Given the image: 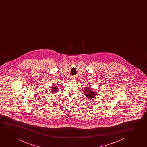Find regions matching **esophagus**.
Returning a JSON list of instances; mask_svg holds the SVG:
<instances>
[{"label":"esophagus","instance_id":"1","mask_svg":"<svg viewBox=\"0 0 147 147\" xmlns=\"http://www.w3.org/2000/svg\"><path fill=\"white\" fill-rule=\"evenodd\" d=\"M71 81H75V79L74 78H71Z\"/></svg>","mask_w":147,"mask_h":147}]
</instances>
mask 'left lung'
I'll list each match as a JSON object with an SVG mask.
<instances>
[{"label":"left lung","mask_w":147,"mask_h":147,"mask_svg":"<svg viewBox=\"0 0 147 147\" xmlns=\"http://www.w3.org/2000/svg\"><path fill=\"white\" fill-rule=\"evenodd\" d=\"M85 90L84 91V94L87 98L89 99L94 98L95 96H96V92H94L93 90L92 89H91V88L90 87H87L85 89Z\"/></svg>","instance_id":"left-lung-1"}]
</instances>
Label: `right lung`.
Instances as JSON below:
<instances>
[{"label":"right lung","mask_w":147,"mask_h":147,"mask_svg":"<svg viewBox=\"0 0 147 147\" xmlns=\"http://www.w3.org/2000/svg\"><path fill=\"white\" fill-rule=\"evenodd\" d=\"M58 86H53L52 87V93H56L57 90H58Z\"/></svg>","instance_id":"add662e5"}]
</instances>
